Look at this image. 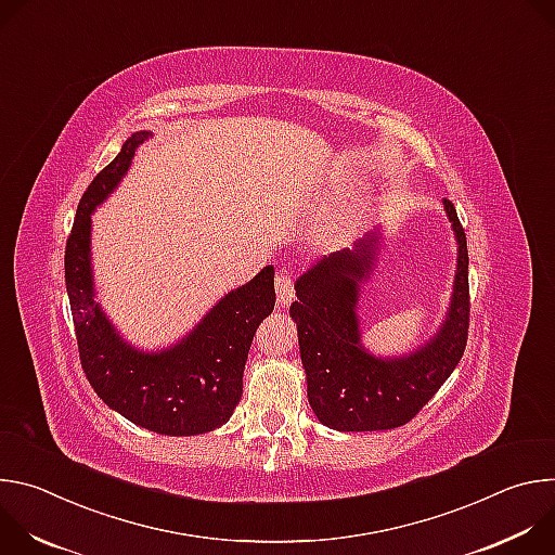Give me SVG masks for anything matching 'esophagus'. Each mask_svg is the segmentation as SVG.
<instances>
[{"mask_svg": "<svg viewBox=\"0 0 555 555\" xmlns=\"http://www.w3.org/2000/svg\"><path fill=\"white\" fill-rule=\"evenodd\" d=\"M276 302L287 305L294 300V281L289 272H279L276 274Z\"/></svg>", "mask_w": 555, "mask_h": 555, "instance_id": "obj_1", "label": "esophagus"}]
</instances>
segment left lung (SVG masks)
<instances>
[{
	"mask_svg": "<svg viewBox=\"0 0 555 555\" xmlns=\"http://www.w3.org/2000/svg\"><path fill=\"white\" fill-rule=\"evenodd\" d=\"M443 210L456 240L452 294L439 330L409 353L375 356L362 343L360 294L384 250L382 228L296 279L289 315L298 332L307 400L323 426L340 433L404 426L459 364L469 323L467 244L452 202L443 199Z\"/></svg>",
	"mask_w": 555,
	"mask_h": 555,
	"instance_id": "1",
	"label": "left lung"
}]
</instances>
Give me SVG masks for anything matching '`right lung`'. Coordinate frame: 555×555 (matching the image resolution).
<instances>
[{
    "label": "right lung",
    "mask_w": 555,
    "mask_h": 555,
    "mask_svg": "<svg viewBox=\"0 0 555 555\" xmlns=\"http://www.w3.org/2000/svg\"><path fill=\"white\" fill-rule=\"evenodd\" d=\"M151 135L133 131L78 202L65 246V287L78 356L99 398L140 428L193 437L223 426L242 400L253 338L274 309V266L221 296L173 345L146 351L120 336L96 300L92 215L118 189L135 149Z\"/></svg>",
    "instance_id": "right-lung-1"
}]
</instances>
